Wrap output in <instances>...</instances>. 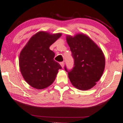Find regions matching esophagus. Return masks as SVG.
I'll use <instances>...</instances> for the list:
<instances>
[{"label":"esophagus","instance_id":"1","mask_svg":"<svg viewBox=\"0 0 123 123\" xmlns=\"http://www.w3.org/2000/svg\"><path fill=\"white\" fill-rule=\"evenodd\" d=\"M60 65L61 66L62 68H63L64 67V66H65V64H64V62H60Z\"/></svg>","mask_w":123,"mask_h":123}]
</instances>
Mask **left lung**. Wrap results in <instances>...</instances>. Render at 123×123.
Returning <instances> with one entry per match:
<instances>
[{
  "instance_id": "8db88e82",
  "label": "left lung",
  "mask_w": 123,
  "mask_h": 123,
  "mask_svg": "<svg viewBox=\"0 0 123 123\" xmlns=\"http://www.w3.org/2000/svg\"><path fill=\"white\" fill-rule=\"evenodd\" d=\"M66 41L74 58V67L68 72L69 79L76 88L90 89L101 78L105 60L102 50L84 34L66 36Z\"/></svg>"
}]
</instances>
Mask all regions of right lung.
I'll return each mask as SVG.
<instances>
[{
	"label": "right lung",
	"mask_w": 123,
	"mask_h": 123,
	"mask_svg": "<svg viewBox=\"0 0 123 123\" xmlns=\"http://www.w3.org/2000/svg\"><path fill=\"white\" fill-rule=\"evenodd\" d=\"M62 35L39 31L30 38L19 55V67L24 79L34 88L43 89L55 81L62 67L54 60L50 46Z\"/></svg>",
	"instance_id": "obj_1"
}]
</instances>
